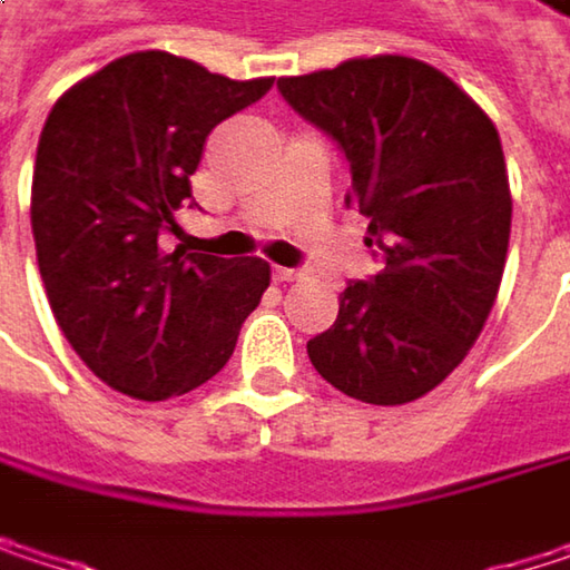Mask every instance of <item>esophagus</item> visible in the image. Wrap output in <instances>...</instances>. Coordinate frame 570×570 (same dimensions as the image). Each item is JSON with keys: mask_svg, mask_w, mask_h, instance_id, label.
Segmentation results:
<instances>
[{"mask_svg": "<svg viewBox=\"0 0 570 570\" xmlns=\"http://www.w3.org/2000/svg\"><path fill=\"white\" fill-rule=\"evenodd\" d=\"M274 281H277V284H289V281H299V271H289V267H274Z\"/></svg>", "mask_w": 570, "mask_h": 570, "instance_id": "esophagus-1", "label": "esophagus"}]
</instances>
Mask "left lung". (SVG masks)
Here are the masks:
<instances>
[{"label":"left lung","mask_w":570,"mask_h":570,"mask_svg":"<svg viewBox=\"0 0 570 570\" xmlns=\"http://www.w3.org/2000/svg\"><path fill=\"white\" fill-rule=\"evenodd\" d=\"M277 88L343 148L346 207L383 250V271L346 286L336 323L306 343L309 363L360 402L425 396L469 356L502 286L512 190L499 131L419 58H350Z\"/></svg>","instance_id":"obj_1"}]
</instances>
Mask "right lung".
Segmentation results:
<instances>
[{"label":"right lung","instance_id":"add662e5","mask_svg":"<svg viewBox=\"0 0 570 570\" xmlns=\"http://www.w3.org/2000/svg\"><path fill=\"white\" fill-rule=\"evenodd\" d=\"M274 78L234 81L171 52H131L71 85L46 118L32 237L49 306L81 363L145 402L217 376L271 286L261 257L165 250L207 135Z\"/></svg>","mask_w":570,"mask_h":570}]
</instances>
